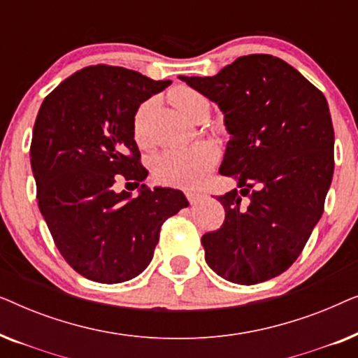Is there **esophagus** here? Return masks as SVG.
Segmentation results:
<instances>
[{"instance_id":"1","label":"esophagus","mask_w":358,"mask_h":358,"mask_svg":"<svg viewBox=\"0 0 358 358\" xmlns=\"http://www.w3.org/2000/svg\"><path fill=\"white\" fill-rule=\"evenodd\" d=\"M202 199H203V195H202V194L192 192V190H189V192H187V200H189V203H190V205H197Z\"/></svg>"}]
</instances>
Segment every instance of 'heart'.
<instances>
[{
    "label": "heart",
    "instance_id": "obj_1",
    "mask_svg": "<svg viewBox=\"0 0 358 358\" xmlns=\"http://www.w3.org/2000/svg\"><path fill=\"white\" fill-rule=\"evenodd\" d=\"M171 101L174 106L192 120L202 109L208 110V101L190 87H178L171 94ZM151 109V102H141L138 109L134 114L131 122V130H134V138L138 146H148L150 136L146 122ZM218 159L217 150L207 141H195L189 146L182 148H171L161 153L155 159L153 174L155 179L161 184L169 185H182V187H197L203 182L207 174L215 168Z\"/></svg>",
    "mask_w": 358,
    "mask_h": 358
}]
</instances>
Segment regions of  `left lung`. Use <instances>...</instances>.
Here are the masks:
<instances>
[{
    "mask_svg": "<svg viewBox=\"0 0 358 358\" xmlns=\"http://www.w3.org/2000/svg\"><path fill=\"white\" fill-rule=\"evenodd\" d=\"M217 102L231 140L220 173L224 222L205 233V261L220 277L254 285L285 272L324 212L334 173V129L322 92L280 58L239 57L215 76H179Z\"/></svg>",
    "mask_w": 358,
    "mask_h": 358,
    "instance_id": "left-lung-1",
    "label": "left lung"
}]
</instances>
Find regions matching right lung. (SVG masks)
<instances>
[{
    "mask_svg": "<svg viewBox=\"0 0 358 358\" xmlns=\"http://www.w3.org/2000/svg\"><path fill=\"white\" fill-rule=\"evenodd\" d=\"M169 85L92 65L60 83L38 110L31 143L38 208L63 259L90 280L120 283L143 272L163 223L189 205L176 189L141 185L135 199L114 190L115 176L136 187L148 176L131 122Z\"/></svg>",
    "mask_w": 358,
    "mask_h": 358,
    "instance_id": "right-lung-1",
    "label": "right lung"
}]
</instances>
